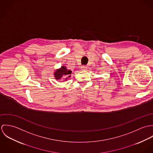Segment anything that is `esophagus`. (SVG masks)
Masks as SVG:
<instances>
[{
    "label": "esophagus",
    "instance_id": "esophagus-1",
    "mask_svg": "<svg viewBox=\"0 0 153 153\" xmlns=\"http://www.w3.org/2000/svg\"><path fill=\"white\" fill-rule=\"evenodd\" d=\"M87 69V66H81V69L82 70H86Z\"/></svg>",
    "mask_w": 153,
    "mask_h": 153
}]
</instances>
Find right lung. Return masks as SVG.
<instances>
[{
    "label": "right lung",
    "instance_id": "obj_1",
    "mask_svg": "<svg viewBox=\"0 0 153 153\" xmlns=\"http://www.w3.org/2000/svg\"><path fill=\"white\" fill-rule=\"evenodd\" d=\"M72 73V71L70 70H68L66 68L65 66H62L61 69L56 70V72H55V78L58 80V79H60L62 76L64 77H67L68 76V77H70L71 75H69L71 74ZM67 79V78H66L65 80Z\"/></svg>",
    "mask_w": 153,
    "mask_h": 153
}]
</instances>
